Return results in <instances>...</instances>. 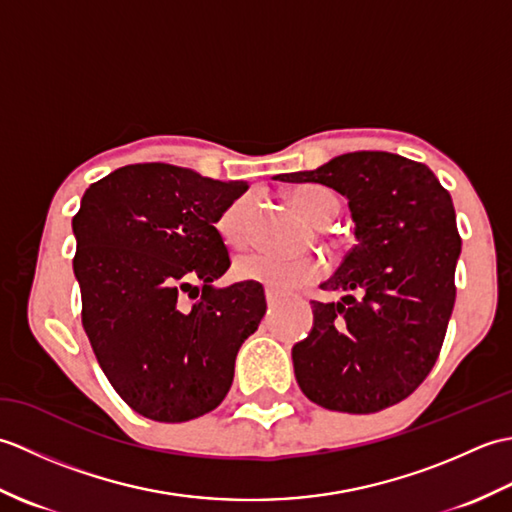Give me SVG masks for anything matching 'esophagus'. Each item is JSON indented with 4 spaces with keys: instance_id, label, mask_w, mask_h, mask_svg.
Returning a JSON list of instances; mask_svg holds the SVG:
<instances>
[{
    "instance_id": "obj_1",
    "label": "esophagus",
    "mask_w": 512,
    "mask_h": 512,
    "mask_svg": "<svg viewBox=\"0 0 512 512\" xmlns=\"http://www.w3.org/2000/svg\"><path fill=\"white\" fill-rule=\"evenodd\" d=\"M266 301H268V308L277 306V295H275L273 290H266Z\"/></svg>"
}]
</instances>
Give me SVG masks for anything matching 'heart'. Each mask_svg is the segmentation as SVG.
I'll return each instance as SVG.
<instances>
[{"label":"heart","mask_w":512,"mask_h":512,"mask_svg":"<svg viewBox=\"0 0 512 512\" xmlns=\"http://www.w3.org/2000/svg\"><path fill=\"white\" fill-rule=\"evenodd\" d=\"M292 204L314 224H328L339 213V198L334 191L321 184H303L292 191ZM250 200L233 202L217 220V231L228 246H242L246 242V213ZM323 273V264L317 257H281L273 253H255L242 257L235 264V275L242 281H257L266 288L286 295L295 288L314 281Z\"/></svg>","instance_id":"b5f03b06"}]
</instances>
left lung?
<instances>
[{"mask_svg": "<svg viewBox=\"0 0 512 512\" xmlns=\"http://www.w3.org/2000/svg\"><path fill=\"white\" fill-rule=\"evenodd\" d=\"M281 182H317L347 198L356 244L323 281L339 301H312L314 323L292 347L295 376L317 405L376 413L418 389L455 303L462 239L449 191L422 162L352 151Z\"/></svg>", "mask_w": 512, "mask_h": 512, "instance_id": "1", "label": "left lung"}]
</instances>
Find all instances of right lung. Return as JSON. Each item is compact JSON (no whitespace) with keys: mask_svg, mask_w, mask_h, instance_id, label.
Here are the masks:
<instances>
[{"mask_svg":"<svg viewBox=\"0 0 512 512\" xmlns=\"http://www.w3.org/2000/svg\"><path fill=\"white\" fill-rule=\"evenodd\" d=\"M246 189L145 162L90 184L72 217L85 334L118 396L149 420L187 422L220 405L264 317L262 284L213 286L231 266L215 224Z\"/></svg>","mask_w":512,"mask_h":512,"instance_id":"obj_1","label":"right lung"}]
</instances>
